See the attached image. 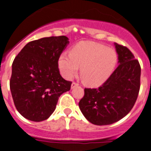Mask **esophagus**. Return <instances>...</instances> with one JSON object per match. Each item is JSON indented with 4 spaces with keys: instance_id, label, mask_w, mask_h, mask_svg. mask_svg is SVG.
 <instances>
[{
    "instance_id": "1",
    "label": "esophagus",
    "mask_w": 151,
    "mask_h": 151,
    "mask_svg": "<svg viewBox=\"0 0 151 151\" xmlns=\"http://www.w3.org/2000/svg\"><path fill=\"white\" fill-rule=\"evenodd\" d=\"M78 85H79V84H78V83H76V82H73L71 84V88H73V87H77V86H78Z\"/></svg>"
}]
</instances>
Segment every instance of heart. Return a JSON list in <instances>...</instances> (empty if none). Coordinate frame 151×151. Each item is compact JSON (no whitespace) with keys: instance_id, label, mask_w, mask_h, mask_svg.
I'll return each mask as SVG.
<instances>
[{"instance_id":"heart-1","label":"heart","mask_w":151,"mask_h":151,"mask_svg":"<svg viewBox=\"0 0 151 151\" xmlns=\"http://www.w3.org/2000/svg\"><path fill=\"white\" fill-rule=\"evenodd\" d=\"M118 61L114 49L90 41H82L73 47L70 54L63 53L58 59V68L66 79L77 75L81 68V75L86 83L98 86L109 78Z\"/></svg>"}]
</instances>
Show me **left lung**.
Returning a JSON list of instances; mask_svg holds the SVG:
<instances>
[{"instance_id":"left-lung-1","label":"left lung","mask_w":151,"mask_h":151,"mask_svg":"<svg viewBox=\"0 0 151 151\" xmlns=\"http://www.w3.org/2000/svg\"><path fill=\"white\" fill-rule=\"evenodd\" d=\"M119 65L97 88H85L79 107L87 121L108 125L124 117L134 107L140 86V65L127 47L114 44Z\"/></svg>"}]
</instances>
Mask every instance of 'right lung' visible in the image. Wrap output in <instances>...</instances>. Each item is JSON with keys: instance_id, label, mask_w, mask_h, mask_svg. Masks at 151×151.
Returning a JSON list of instances; mask_svg holds the SVG:
<instances>
[{"instance_id": "obj_1", "label": "right lung", "mask_w": 151, "mask_h": 151, "mask_svg": "<svg viewBox=\"0 0 151 151\" xmlns=\"http://www.w3.org/2000/svg\"><path fill=\"white\" fill-rule=\"evenodd\" d=\"M69 44L66 36L49 37L27 44L12 64L10 89L24 117L40 122L50 116L58 98L71 83L62 78L58 59Z\"/></svg>"}]
</instances>
